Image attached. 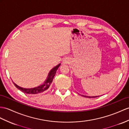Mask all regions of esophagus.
Masks as SVG:
<instances>
[{"instance_id":"obj_1","label":"esophagus","mask_w":129,"mask_h":129,"mask_svg":"<svg viewBox=\"0 0 129 129\" xmlns=\"http://www.w3.org/2000/svg\"><path fill=\"white\" fill-rule=\"evenodd\" d=\"M70 61V59L68 57H64L63 59L62 63L63 64H67Z\"/></svg>"}]
</instances>
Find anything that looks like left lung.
Segmentation results:
<instances>
[{"label":"left lung","mask_w":129,"mask_h":129,"mask_svg":"<svg viewBox=\"0 0 129 129\" xmlns=\"http://www.w3.org/2000/svg\"><path fill=\"white\" fill-rule=\"evenodd\" d=\"M81 96L85 97H87V98H94V97H97L99 96H84V95H81Z\"/></svg>","instance_id":"obj_1"}]
</instances>
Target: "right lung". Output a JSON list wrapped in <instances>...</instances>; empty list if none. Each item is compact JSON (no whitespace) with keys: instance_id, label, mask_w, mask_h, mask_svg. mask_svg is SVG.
Segmentation results:
<instances>
[{"instance_id":"1","label":"right lung","mask_w":129,"mask_h":129,"mask_svg":"<svg viewBox=\"0 0 129 129\" xmlns=\"http://www.w3.org/2000/svg\"><path fill=\"white\" fill-rule=\"evenodd\" d=\"M60 65L61 64L59 63L55 67L53 68L52 70L50 71L48 78H47L46 80L45 81V82L43 84L40 85L37 87H33V88L26 89L18 86L14 82L13 83L15 85V86L18 89H19L22 92H23L24 93H26L27 94H37L39 93H42L49 89L50 85H51V84L52 82L53 79H54V78L56 74V72H57V70H58V68Z\"/></svg>"}]
</instances>
